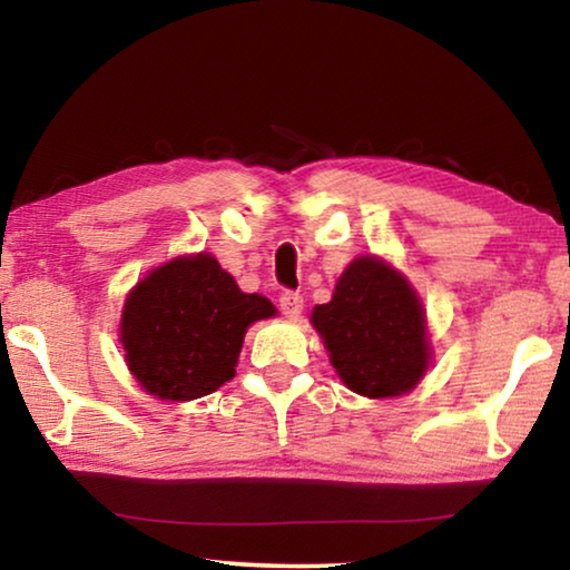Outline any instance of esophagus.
Listing matches in <instances>:
<instances>
[{"instance_id": "1", "label": "esophagus", "mask_w": 570, "mask_h": 570, "mask_svg": "<svg viewBox=\"0 0 570 570\" xmlns=\"http://www.w3.org/2000/svg\"><path fill=\"white\" fill-rule=\"evenodd\" d=\"M278 308H282V314L288 316V320H298L304 312V296L286 292V294H282V298H278Z\"/></svg>"}]
</instances>
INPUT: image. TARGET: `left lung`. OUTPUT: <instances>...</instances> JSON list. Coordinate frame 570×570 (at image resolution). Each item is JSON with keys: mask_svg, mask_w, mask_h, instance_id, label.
Masks as SVG:
<instances>
[{"mask_svg": "<svg viewBox=\"0 0 570 570\" xmlns=\"http://www.w3.org/2000/svg\"><path fill=\"white\" fill-rule=\"evenodd\" d=\"M308 322L336 377L362 397H402L432 364L422 298L382 256H356L336 278L332 302L316 304Z\"/></svg>", "mask_w": 570, "mask_h": 570, "instance_id": "obj_1", "label": "left lung"}]
</instances>
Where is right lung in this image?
<instances>
[{
	"label": "right lung",
	"mask_w": 570,
	"mask_h": 570,
	"mask_svg": "<svg viewBox=\"0 0 570 570\" xmlns=\"http://www.w3.org/2000/svg\"><path fill=\"white\" fill-rule=\"evenodd\" d=\"M276 306L240 292L216 256L183 254L140 278L125 296L120 344L135 382L163 402H190L234 380L250 324Z\"/></svg>",
	"instance_id": "add662e5"
}]
</instances>
